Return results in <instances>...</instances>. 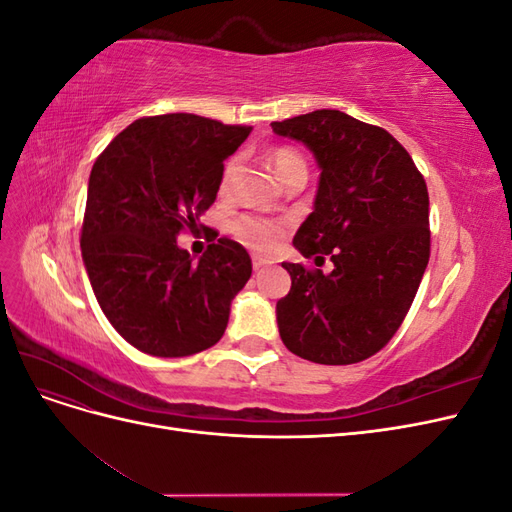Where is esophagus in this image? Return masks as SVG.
Here are the masks:
<instances>
[{"label":"esophagus","instance_id":"esophagus-1","mask_svg":"<svg viewBox=\"0 0 512 512\" xmlns=\"http://www.w3.org/2000/svg\"><path fill=\"white\" fill-rule=\"evenodd\" d=\"M271 265H273L271 258H262V256H254V258H252V267H254L256 271L265 269V267H271Z\"/></svg>","mask_w":512,"mask_h":512}]
</instances>
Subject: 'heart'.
<instances>
[{
  "instance_id": "heart-1",
  "label": "heart",
  "mask_w": 512,
  "mask_h": 512,
  "mask_svg": "<svg viewBox=\"0 0 512 512\" xmlns=\"http://www.w3.org/2000/svg\"><path fill=\"white\" fill-rule=\"evenodd\" d=\"M269 162L280 181H284L290 173H294V170H305L307 173V164L303 156L292 147H275L269 153ZM237 166H239V158H230L224 164L222 179H220L222 194L230 190L232 179H235V173H237ZM286 232H288V224L284 220L262 218V215H241V218L232 224V235H235V239L245 247H250V250L262 252V254L273 252L286 237Z\"/></svg>"
}]
</instances>
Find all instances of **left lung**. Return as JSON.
Instances as JSON below:
<instances>
[{
	"label": "left lung",
	"mask_w": 512,
	"mask_h": 512,
	"mask_svg": "<svg viewBox=\"0 0 512 512\" xmlns=\"http://www.w3.org/2000/svg\"><path fill=\"white\" fill-rule=\"evenodd\" d=\"M320 166L314 211L292 245L322 267L282 262L290 292L277 301L284 346L320 365H352L391 342L429 262V194L410 153L384 128L322 108L273 121Z\"/></svg>",
	"instance_id": "8db88e82"
}]
</instances>
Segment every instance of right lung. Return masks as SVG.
<instances>
[{"instance_id":"obj_1","label":"right lung","mask_w":512,"mask_h":512,"mask_svg":"<svg viewBox=\"0 0 512 512\" xmlns=\"http://www.w3.org/2000/svg\"><path fill=\"white\" fill-rule=\"evenodd\" d=\"M250 132L192 113L143 117L91 168L83 262L104 316L141 352L190 356L226 331L230 301L252 275L250 254L222 237L192 262L177 237L203 226L224 160Z\"/></svg>"}]
</instances>
